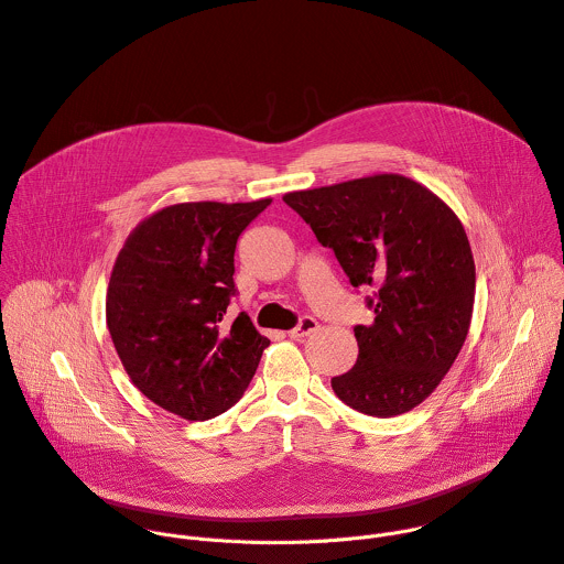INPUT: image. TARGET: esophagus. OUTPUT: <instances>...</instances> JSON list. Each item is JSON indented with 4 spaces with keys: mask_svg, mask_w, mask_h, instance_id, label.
Instances as JSON below:
<instances>
[{
    "mask_svg": "<svg viewBox=\"0 0 564 564\" xmlns=\"http://www.w3.org/2000/svg\"><path fill=\"white\" fill-rule=\"evenodd\" d=\"M316 328H318V321H316L314 316H307V314H305V316H301L296 328H292L288 335H290V339H303V337L312 335Z\"/></svg>",
    "mask_w": 564,
    "mask_h": 564,
    "instance_id": "esophagus-1",
    "label": "esophagus"
}]
</instances>
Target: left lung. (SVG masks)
<instances>
[{
    "instance_id": "obj_1",
    "label": "left lung",
    "mask_w": 564,
    "mask_h": 564,
    "mask_svg": "<svg viewBox=\"0 0 564 564\" xmlns=\"http://www.w3.org/2000/svg\"><path fill=\"white\" fill-rule=\"evenodd\" d=\"M330 248L352 288H370L359 357L333 377L335 394L372 417L409 413L440 386L468 335L475 263L453 209L399 174L285 194Z\"/></svg>"
}]
</instances>
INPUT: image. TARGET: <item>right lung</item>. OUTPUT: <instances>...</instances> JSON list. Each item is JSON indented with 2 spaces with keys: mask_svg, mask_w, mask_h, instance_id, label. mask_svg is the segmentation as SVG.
Instances as JSON below:
<instances>
[{
  "mask_svg": "<svg viewBox=\"0 0 564 564\" xmlns=\"http://www.w3.org/2000/svg\"><path fill=\"white\" fill-rule=\"evenodd\" d=\"M270 203L165 207L142 220L118 254L109 335L135 388L183 420L205 422L231 409L270 346L243 312L225 326L236 240Z\"/></svg>",
  "mask_w": 564,
  "mask_h": 564,
  "instance_id": "obj_1",
  "label": "right lung"
}]
</instances>
